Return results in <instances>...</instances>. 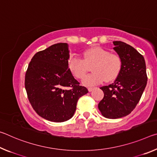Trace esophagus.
Here are the masks:
<instances>
[{"mask_svg":"<svg viewBox=\"0 0 157 157\" xmlns=\"http://www.w3.org/2000/svg\"><path fill=\"white\" fill-rule=\"evenodd\" d=\"M94 87H89L88 88V90H89V91H92L93 90H94Z\"/></svg>","mask_w":157,"mask_h":157,"instance_id":"esophagus-1","label":"esophagus"}]
</instances>
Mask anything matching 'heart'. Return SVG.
Here are the masks:
<instances>
[{
	"instance_id": "heart-1",
	"label": "heart",
	"mask_w": 157,
	"mask_h": 157,
	"mask_svg": "<svg viewBox=\"0 0 157 157\" xmlns=\"http://www.w3.org/2000/svg\"><path fill=\"white\" fill-rule=\"evenodd\" d=\"M82 59L71 57L68 61V69L78 79H82L91 66V75L84 79L83 84L92 86L102 83L105 80L112 82L118 78L123 68V59L118 53L111 52L109 50L100 46H94L82 52Z\"/></svg>"
}]
</instances>
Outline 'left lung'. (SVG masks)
<instances>
[{"label": "left lung", "mask_w": 157, "mask_h": 157, "mask_svg": "<svg viewBox=\"0 0 157 157\" xmlns=\"http://www.w3.org/2000/svg\"><path fill=\"white\" fill-rule=\"evenodd\" d=\"M113 44V49L123 59V68L113 84L100 87L104 98L98 104L102 115L110 119L129 115L139 103L147 82L143 55L123 41Z\"/></svg>", "instance_id": "left-lung-1"}]
</instances>
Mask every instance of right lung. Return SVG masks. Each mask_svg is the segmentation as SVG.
<instances>
[{
	"instance_id": "right-lung-1",
	"label": "right lung",
	"mask_w": 157,
	"mask_h": 157,
	"mask_svg": "<svg viewBox=\"0 0 157 157\" xmlns=\"http://www.w3.org/2000/svg\"><path fill=\"white\" fill-rule=\"evenodd\" d=\"M68 59V44H54L34 55L25 75V88L33 109L55 123L72 118L79 98L89 92L69 71Z\"/></svg>"
}]
</instances>
